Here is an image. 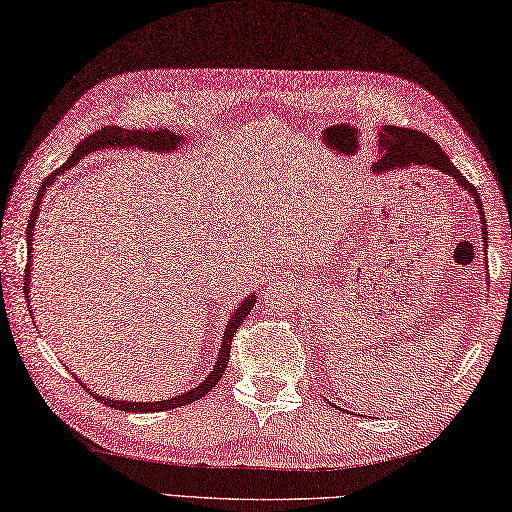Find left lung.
<instances>
[{"mask_svg":"<svg viewBox=\"0 0 512 512\" xmlns=\"http://www.w3.org/2000/svg\"><path fill=\"white\" fill-rule=\"evenodd\" d=\"M378 145H380V159H378V163L373 165L375 174L391 172L395 168H431V170H440L448 176H453L455 183L460 185L462 190L471 194V198L475 201L479 216H482L484 243H488L482 198H479L475 187L464 179L460 170H457L455 165L451 163V159H448V156L442 152L440 145H437L433 139L426 137V134H422L420 130L398 128V125H382ZM333 406H336V404H333Z\"/></svg>","mask_w":512,"mask_h":512,"instance_id":"obj_1","label":"left lung"}]
</instances>
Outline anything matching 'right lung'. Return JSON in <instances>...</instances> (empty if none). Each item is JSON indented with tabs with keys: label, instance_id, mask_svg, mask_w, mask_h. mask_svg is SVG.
Masks as SVG:
<instances>
[{
	"label": "right lung",
	"instance_id": "1",
	"mask_svg": "<svg viewBox=\"0 0 512 512\" xmlns=\"http://www.w3.org/2000/svg\"><path fill=\"white\" fill-rule=\"evenodd\" d=\"M185 143V134H174L170 130H121V128H103L95 134H90L88 139H83L77 150L72 152L70 159L66 161V165H61L57 172H52L48 179L41 183L39 192H37V201L33 207V214H30V221H28V229H26V241L28 247H33V234H35V223H37V216H39V205H41V198H44L46 190L50 185H55L57 176L61 172L70 170L72 165L79 163L83 156L90 154V152H97V150H106V148H139L145 152H174L179 150L181 145ZM30 258H28V267H26V298H28V291H30ZM256 298L258 296H249L245 298L241 305L234 309L232 318H229L225 333H223V342H221V349H218V358L214 362V369L210 371V375L198 384V387L185 391L181 395H174V398L168 400H161V402H128V400H110V398H101L95 391H90L95 398L110 406V409H117V411H128V413H154V411H168V409H176V406H183V404H192L194 400H201L205 393H210L216 382L223 378V373L227 369V362H229V349H232V340L236 336V329L241 327V322L247 318L249 311L256 305ZM79 380V378H77Z\"/></svg>",
	"mask_w": 512,
	"mask_h": 512
}]
</instances>
